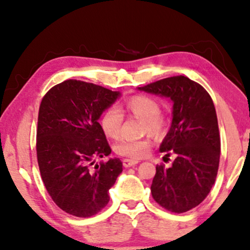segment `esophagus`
Listing matches in <instances>:
<instances>
[{
	"label": "esophagus",
	"mask_w": 250,
	"mask_h": 250,
	"mask_svg": "<svg viewBox=\"0 0 250 250\" xmlns=\"http://www.w3.org/2000/svg\"><path fill=\"white\" fill-rule=\"evenodd\" d=\"M136 164H139V160H133V159H123V166L124 167H131V166H134Z\"/></svg>",
	"instance_id": "esophagus-1"
}]
</instances>
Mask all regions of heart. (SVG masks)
<instances>
[{"instance_id":"heart-1","label":"heart","mask_w":250,"mask_h":250,"mask_svg":"<svg viewBox=\"0 0 250 250\" xmlns=\"http://www.w3.org/2000/svg\"><path fill=\"white\" fill-rule=\"evenodd\" d=\"M125 110L128 115L143 121L142 133L150 134L157 140H162L168 132L169 119L163 114L160 104L156 99L148 95H133L125 102ZM124 116L121 109L111 105L102 112L100 117V127L105 136L110 139L119 138L122 132ZM152 142L150 139L122 140L115 146V152L118 156L131 159H140L148 155Z\"/></svg>"}]
</instances>
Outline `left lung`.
Returning a JSON list of instances; mask_svg holds the SVG:
<instances>
[{
    "mask_svg": "<svg viewBox=\"0 0 250 250\" xmlns=\"http://www.w3.org/2000/svg\"><path fill=\"white\" fill-rule=\"evenodd\" d=\"M139 90L170 98L173 122L160 146L166 156H176L173 165L156 166L151 184L153 200L172 213H186L203 203L216 180L221 138L210 95L197 82L173 76Z\"/></svg>",
    "mask_w": 250,
    "mask_h": 250,
    "instance_id": "1",
    "label": "left lung"
}]
</instances>
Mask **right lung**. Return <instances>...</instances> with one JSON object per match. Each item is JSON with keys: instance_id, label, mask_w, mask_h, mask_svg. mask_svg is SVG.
Listing matches in <instances>:
<instances>
[{"instance_id": "obj_1", "label": "right lung", "mask_w": 250, "mask_h": 250, "mask_svg": "<svg viewBox=\"0 0 250 250\" xmlns=\"http://www.w3.org/2000/svg\"><path fill=\"white\" fill-rule=\"evenodd\" d=\"M119 92L93 83L68 80L54 85L40 104L36 155L41 177L54 204L77 217H91L109 203V189L123 170L98 119Z\"/></svg>"}]
</instances>
